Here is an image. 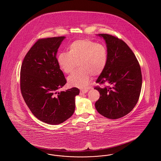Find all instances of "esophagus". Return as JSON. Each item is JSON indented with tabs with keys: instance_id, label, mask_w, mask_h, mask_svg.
Returning <instances> with one entry per match:
<instances>
[{
	"instance_id": "obj_1",
	"label": "esophagus",
	"mask_w": 161,
	"mask_h": 161,
	"mask_svg": "<svg viewBox=\"0 0 161 161\" xmlns=\"http://www.w3.org/2000/svg\"><path fill=\"white\" fill-rule=\"evenodd\" d=\"M87 92V89H81L80 90V95H83L84 93H86V92Z\"/></svg>"
}]
</instances>
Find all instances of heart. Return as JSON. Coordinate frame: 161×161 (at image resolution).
I'll list each match as a JSON object with an SVG mask.
<instances>
[{"instance_id": "b5f03b06", "label": "heart", "mask_w": 161, "mask_h": 161, "mask_svg": "<svg viewBox=\"0 0 161 161\" xmlns=\"http://www.w3.org/2000/svg\"><path fill=\"white\" fill-rule=\"evenodd\" d=\"M68 50V53L58 54L57 61L61 70L67 74L72 73L78 64L80 69L68 79L72 86L86 87L92 75H100L107 65V49L102 44L88 39H80L70 43Z\"/></svg>"}]
</instances>
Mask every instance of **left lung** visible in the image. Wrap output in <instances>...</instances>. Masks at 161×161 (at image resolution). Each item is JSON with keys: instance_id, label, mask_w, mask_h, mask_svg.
Wrapping results in <instances>:
<instances>
[{"instance_id": "1", "label": "left lung", "mask_w": 161, "mask_h": 161, "mask_svg": "<svg viewBox=\"0 0 161 161\" xmlns=\"http://www.w3.org/2000/svg\"><path fill=\"white\" fill-rule=\"evenodd\" d=\"M106 41L107 65L96 81L109 86L95 87L100 92L95 108L109 119L127 115L138 103L142 87L141 67L135 55L121 39L107 34H99Z\"/></svg>"}]
</instances>
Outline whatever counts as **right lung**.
Returning <instances> with one entry per match:
<instances>
[{
	"label": "right lung",
	"instance_id": "add662e5",
	"mask_svg": "<svg viewBox=\"0 0 161 161\" xmlns=\"http://www.w3.org/2000/svg\"><path fill=\"white\" fill-rule=\"evenodd\" d=\"M65 37L41 38L25 55L20 69V90L32 114L44 123L57 125L73 115L77 87L57 92L66 80L57 61Z\"/></svg>",
	"mask_w": 161,
	"mask_h": 161
}]
</instances>
